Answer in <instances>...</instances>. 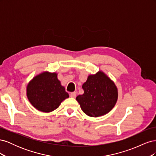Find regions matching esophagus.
<instances>
[{"label":"esophagus","instance_id":"34e87169","mask_svg":"<svg viewBox=\"0 0 156 156\" xmlns=\"http://www.w3.org/2000/svg\"><path fill=\"white\" fill-rule=\"evenodd\" d=\"M76 95H77V93L76 92H73L70 94V96L71 98H75V97H76Z\"/></svg>","mask_w":156,"mask_h":156}]
</instances>
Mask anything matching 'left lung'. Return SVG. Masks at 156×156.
I'll return each instance as SVG.
<instances>
[{"label": "left lung", "mask_w": 156, "mask_h": 156, "mask_svg": "<svg viewBox=\"0 0 156 156\" xmlns=\"http://www.w3.org/2000/svg\"><path fill=\"white\" fill-rule=\"evenodd\" d=\"M84 94L76 100L82 111L89 116H103L112 110L118 99V90L114 82L102 72L88 77L83 86Z\"/></svg>", "instance_id": "left-lung-1"}]
</instances>
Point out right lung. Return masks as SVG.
<instances>
[{"instance_id": "add662e5", "label": "right lung", "mask_w": 156, "mask_h": 156, "mask_svg": "<svg viewBox=\"0 0 156 156\" xmlns=\"http://www.w3.org/2000/svg\"><path fill=\"white\" fill-rule=\"evenodd\" d=\"M27 95L32 106L44 112L55 110L69 97L61 85L57 74L48 72L33 78L27 87Z\"/></svg>"}]
</instances>
